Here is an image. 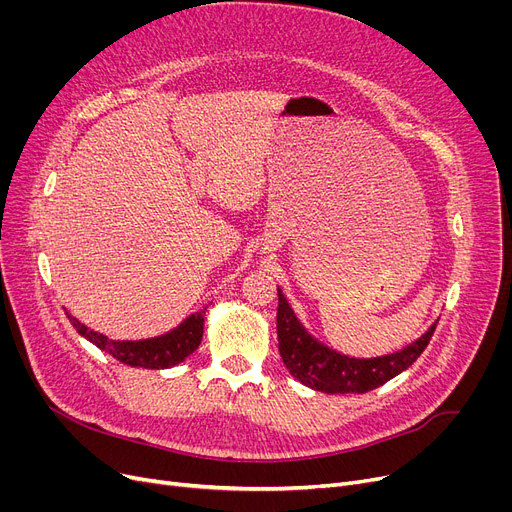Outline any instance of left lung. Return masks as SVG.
I'll use <instances>...</instances> for the list:
<instances>
[{"label":"left lung","mask_w":512,"mask_h":512,"mask_svg":"<svg viewBox=\"0 0 512 512\" xmlns=\"http://www.w3.org/2000/svg\"><path fill=\"white\" fill-rule=\"evenodd\" d=\"M436 332V324L417 342L402 351L378 359H351L313 340L294 317L278 288V348L286 369L301 384L328 394H363L409 369L425 351Z\"/></svg>","instance_id":"left-lung-1"}]
</instances>
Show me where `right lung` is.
Listing matches in <instances>:
<instances>
[{
    "label": "right lung",
    "mask_w": 512,
    "mask_h": 512,
    "mask_svg": "<svg viewBox=\"0 0 512 512\" xmlns=\"http://www.w3.org/2000/svg\"><path fill=\"white\" fill-rule=\"evenodd\" d=\"M68 315V313H66ZM70 324L76 328L80 336L91 340L103 353L112 355L124 365L130 367H145V369H166L182 363L188 355H193L203 338V319L205 311H199L188 317L174 332L139 342H116L107 340V336L89 330L87 326L72 315H68Z\"/></svg>",
    "instance_id": "add662e5"
}]
</instances>
